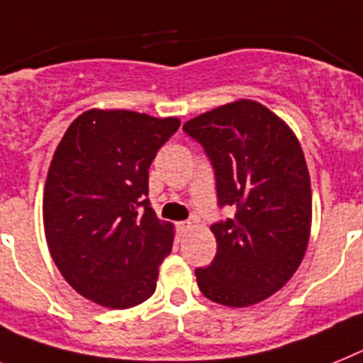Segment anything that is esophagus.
Here are the masks:
<instances>
[{
  "instance_id": "obj_1",
  "label": "esophagus",
  "mask_w": 363,
  "mask_h": 363,
  "mask_svg": "<svg viewBox=\"0 0 363 363\" xmlns=\"http://www.w3.org/2000/svg\"><path fill=\"white\" fill-rule=\"evenodd\" d=\"M177 227H179V230H181L182 234H186L188 230L191 228V223H190V221H181V223L177 225Z\"/></svg>"
}]
</instances>
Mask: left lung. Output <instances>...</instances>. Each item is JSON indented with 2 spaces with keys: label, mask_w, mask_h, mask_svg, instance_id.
I'll list each match as a JSON object with an SVG mask.
<instances>
[{
  "label": "left lung",
  "mask_w": 363,
  "mask_h": 363,
  "mask_svg": "<svg viewBox=\"0 0 363 363\" xmlns=\"http://www.w3.org/2000/svg\"><path fill=\"white\" fill-rule=\"evenodd\" d=\"M182 129L212 160L219 206L236 208L210 227L218 252L196 269L199 290L230 308L262 303L294 277L308 247L312 188L299 140L252 99L196 116Z\"/></svg>",
  "instance_id": "8db88e82"
}]
</instances>
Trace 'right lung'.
Returning <instances> with one entry per match:
<instances>
[{
	"mask_svg": "<svg viewBox=\"0 0 363 363\" xmlns=\"http://www.w3.org/2000/svg\"><path fill=\"white\" fill-rule=\"evenodd\" d=\"M179 118L90 108L57 145L44 186V230L55 266L99 306L133 308L157 290L173 225L145 199L149 166Z\"/></svg>",
	"mask_w": 363,
	"mask_h": 363,
	"instance_id": "right-lung-1",
	"label": "right lung"
}]
</instances>
